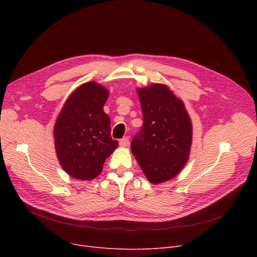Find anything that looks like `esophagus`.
I'll list each match as a JSON object with an SVG mask.
<instances>
[{
	"mask_svg": "<svg viewBox=\"0 0 257 257\" xmlns=\"http://www.w3.org/2000/svg\"><path fill=\"white\" fill-rule=\"evenodd\" d=\"M119 145H120V146H123V147H128V146L130 145V142H129V138L125 137V138L121 139V140L119 141Z\"/></svg>",
	"mask_w": 257,
	"mask_h": 257,
	"instance_id": "34e87169",
	"label": "esophagus"
}]
</instances>
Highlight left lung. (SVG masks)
Returning a JSON list of instances; mask_svg holds the SVG:
<instances>
[{"mask_svg":"<svg viewBox=\"0 0 257 257\" xmlns=\"http://www.w3.org/2000/svg\"><path fill=\"white\" fill-rule=\"evenodd\" d=\"M143 126L131 142L147 179L157 184L174 178L183 169L192 146V123L181 100L166 86L138 89Z\"/></svg>","mask_w":257,"mask_h":257,"instance_id":"obj_1","label":"left lung"}]
</instances>
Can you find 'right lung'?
I'll list each match as a JSON object with an SVG mask.
<instances>
[{
	"instance_id": "1",
	"label": "right lung",
	"mask_w": 257,
	"mask_h": 257,
	"mask_svg": "<svg viewBox=\"0 0 257 257\" xmlns=\"http://www.w3.org/2000/svg\"><path fill=\"white\" fill-rule=\"evenodd\" d=\"M107 98L105 87L87 82L71 94L57 117L54 138L58 160L76 179L96 178L118 145L111 139L110 118L103 110Z\"/></svg>"
}]
</instances>
